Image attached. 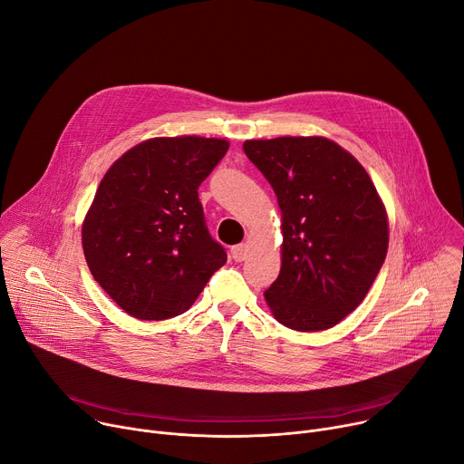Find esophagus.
Returning <instances> with one entry per match:
<instances>
[{"mask_svg":"<svg viewBox=\"0 0 464 464\" xmlns=\"http://www.w3.org/2000/svg\"><path fill=\"white\" fill-rule=\"evenodd\" d=\"M230 255H232V258H234L236 262H243V260L246 258V255H248V245L241 243V245H236V246H232Z\"/></svg>","mask_w":464,"mask_h":464,"instance_id":"obj_1","label":"esophagus"}]
</instances>
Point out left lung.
<instances>
[{
  "mask_svg": "<svg viewBox=\"0 0 464 464\" xmlns=\"http://www.w3.org/2000/svg\"><path fill=\"white\" fill-rule=\"evenodd\" d=\"M282 211V267L266 290L278 324L315 333L359 306L382 267L388 219L364 167L325 137L245 140Z\"/></svg>",
  "mask_w": 464,
  "mask_h": 464,
  "instance_id": "left-lung-1",
  "label": "left lung"
}]
</instances>
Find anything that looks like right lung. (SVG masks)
Returning a JSON list of instances; mask_svg holds the SVG:
<instances>
[{"label": "right lung", "mask_w": 464, "mask_h": 464, "mask_svg": "<svg viewBox=\"0 0 464 464\" xmlns=\"http://www.w3.org/2000/svg\"><path fill=\"white\" fill-rule=\"evenodd\" d=\"M228 140L156 137L105 172L82 228L94 280L137 319L184 314L227 253L208 232L198 186Z\"/></svg>", "instance_id": "1"}]
</instances>
